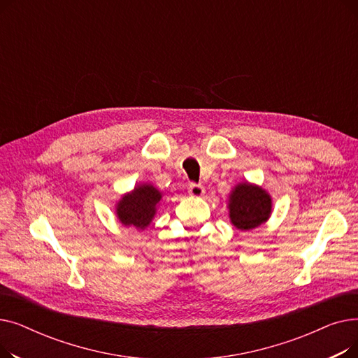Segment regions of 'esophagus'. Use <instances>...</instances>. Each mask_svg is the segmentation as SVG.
I'll list each match as a JSON object with an SVG mask.
<instances>
[{
  "mask_svg": "<svg viewBox=\"0 0 358 358\" xmlns=\"http://www.w3.org/2000/svg\"><path fill=\"white\" fill-rule=\"evenodd\" d=\"M189 194L192 197H201L204 194V187L201 184L193 182L189 185Z\"/></svg>",
  "mask_w": 358,
  "mask_h": 358,
  "instance_id": "1",
  "label": "esophagus"
}]
</instances>
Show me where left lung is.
I'll return each mask as SVG.
<instances>
[{
    "instance_id": "8db88e82",
    "label": "left lung",
    "mask_w": 358,
    "mask_h": 358,
    "mask_svg": "<svg viewBox=\"0 0 358 358\" xmlns=\"http://www.w3.org/2000/svg\"><path fill=\"white\" fill-rule=\"evenodd\" d=\"M271 213V197L261 187L238 184L229 197V217L239 231H251L267 222Z\"/></svg>"
}]
</instances>
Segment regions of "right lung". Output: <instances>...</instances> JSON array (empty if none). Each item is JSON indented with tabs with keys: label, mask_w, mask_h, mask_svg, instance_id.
I'll list each match as a JSON object with an SVG mask.
<instances>
[{
	"label": "right lung",
	"mask_w": 358,
	"mask_h": 358,
	"mask_svg": "<svg viewBox=\"0 0 358 358\" xmlns=\"http://www.w3.org/2000/svg\"><path fill=\"white\" fill-rule=\"evenodd\" d=\"M161 193L154 185L143 184L126 194L117 204V217L124 227H135L145 229L155 216L157 204L161 200Z\"/></svg>",
	"instance_id": "obj_1"
}]
</instances>
